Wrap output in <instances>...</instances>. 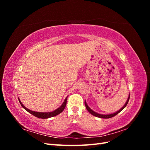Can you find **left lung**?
I'll list each match as a JSON object with an SVG mask.
<instances>
[{
	"label": "left lung",
	"instance_id": "8db88e82",
	"mask_svg": "<svg viewBox=\"0 0 150 150\" xmlns=\"http://www.w3.org/2000/svg\"><path fill=\"white\" fill-rule=\"evenodd\" d=\"M129 97H130V95H129L128 98V99H127V101H126V103H125V104L123 107H122V108H121L120 110L119 111H117V112H115V113H112V114H110V115H101V114H98V113H97V112H94V111H93V110H91V108L88 106V104H87V103H86V101H85V102H84V104H85V106H86V109H87V110L91 113V114L93 115V116L98 117H100V118L108 119V118H111V117H114L115 116H116V115L118 114L119 112H120L122 110H123V109L126 106L127 104H128V101H129Z\"/></svg>",
	"mask_w": 150,
	"mask_h": 150
}]
</instances>
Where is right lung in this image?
Here are the masks:
<instances>
[{"label": "right lung", "mask_w": 150, "mask_h": 150, "mask_svg": "<svg viewBox=\"0 0 150 150\" xmlns=\"http://www.w3.org/2000/svg\"><path fill=\"white\" fill-rule=\"evenodd\" d=\"M67 97L65 99V100L64 101V103H62V105L57 108V110H54V111L52 112H35V111H31L30 110H29V109L26 108L23 104H22V103L21 102L20 99L19 98V103L20 104H21V106L23 107V108H24L25 110L28 111L29 113H30V114H32L33 115H34V116L37 117H39V118H42V119H46V118H49V117H53V116H55L59 114H60L61 112H62L63 111V110H64V108L66 106V103H67Z\"/></svg>", "instance_id": "right-lung-1"}]
</instances>
